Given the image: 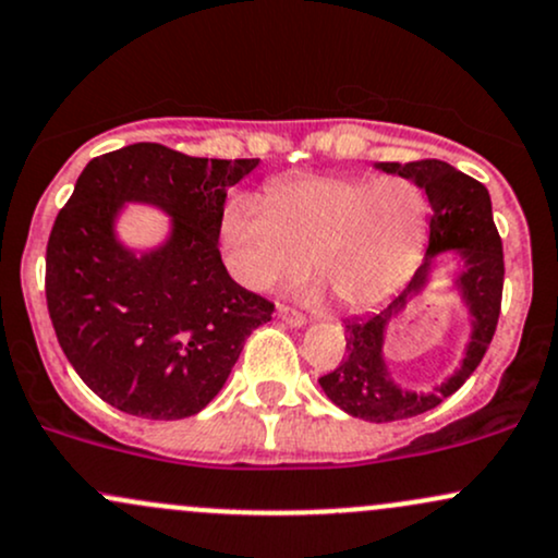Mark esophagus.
<instances>
[{
    "label": "esophagus",
    "instance_id": "esophagus-1",
    "mask_svg": "<svg viewBox=\"0 0 558 558\" xmlns=\"http://www.w3.org/2000/svg\"><path fill=\"white\" fill-rule=\"evenodd\" d=\"M277 316L287 324V327H303V324H305L303 313L290 308V305H277Z\"/></svg>",
    "mask_w": 558,
    "mask_h": 558
}]
</instances>
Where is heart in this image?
Returning a JSON list of instances; mask_svg holds the SVG:
<instances>
[{"label": "heart", "instance_id": "heart-1", "mask_svg": "<svg viewBox=\"0 0 558 558\" xmlns=\"http://www.w3.org/2000/svg\"><path fill=\"white\" fill-rule=\"evenodd\" d=\"M429 203L403 177H300L274 181L266 203L234 195L221 216L229 274L263 292L308 268L348 308H368L403 287L422 260Z\"/></svg>", "mask_w": 558, "mask_h": 558}]
</instances>
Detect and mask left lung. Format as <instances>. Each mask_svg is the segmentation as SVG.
I'll return each mask as SVG.
<instances>
[{
	"label": "left lung",
	"instance_id": "obj_1",
	"mask_svg": "<svg viewBox=\"0 0 558 558\" xmlns=\"http://www.w3.org/2000/svg\"><path fill=\"white\" fill-rule=\"evenodd\" d=\"M377 168L411 179L427 192L432 208L427 258L416 268L409 287L398 298H392L385 308L345 324L348 355L335 372L324 374L318 385L331 403L340 405L345 414L381 424L432 411L453 396L480 366L482 355L487 353V345L496 335L500 316L504 245H500L498 229L493 223L490 195L477 179L456 171L442 160L377 162ZM440 252H456L462 260L454 283L473 316V335L462 366L432 393H414L400 388L389 377L380 348L391 318L397 317L408 300L428 283L434 270V255Z\"/></svg>",
	"mask_w": 558,
	"mask_h": 558
}]
</instances>
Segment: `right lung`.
Wrapping results in <instances>:
<instances>
[{
	"label": "right lung",
	"mask_w": 558,
	"mask_h": 558,
	"mask_svg": "<svg viewBox=\"0 0 558 558\" xmlns=\"http://www.w3.org/2000/svg\"><path fill=\"white\" fill-rule=\"evenodd\" d=\"M255 166L140 142L81 171L47 242V308L65 359L112 409L199 414L271 322L274 303L236 284L218 253L227 190ZM126 202L172 216L162 246L136 254L117 240Z\"/></svg>",
	"instance_id": "obj_1"
}]
</instances>
